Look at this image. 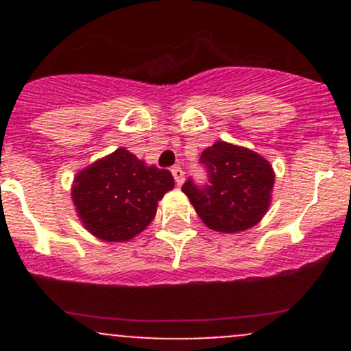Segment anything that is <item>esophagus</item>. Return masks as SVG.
Wrapping results in <instances>:
<instances>
[{
	"instance_id": "esophagus-1",
	"label": "esophagus",
	"mask_w": 351,
	"mask_h": 351,
	"mask_svg": "<svg viewBox=\"0 0 351 351\" xmlns=\"http://www.w3.org/2000/svg\"><path fill=\"white\" fill-rule=\"evenodd\" d=\"M171 175H173V178H175V182H176V185H182L183 183V176H185V173H183V169L180 168V166H173L171 168Z\"/></svg>"
}]
</instances>
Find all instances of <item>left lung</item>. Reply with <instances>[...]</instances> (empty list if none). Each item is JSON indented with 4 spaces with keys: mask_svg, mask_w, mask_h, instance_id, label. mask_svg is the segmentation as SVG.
<instances>
[{
    "mask_svg": "<svg viewBox=\"0 0 351 351\" xmlns=\"http://www.w3.org/2000/svg\"><path fill=\"white\" fill-rule=\"evenodd\" d=\"M207 182L190 176L182 190L207 228L241 232L253 228L268 210L275 175L270 162L246 147L215 143L200 156Z\"/></svg>",
    "mask_w": 351,
    "mask_h": 351,
    "instance_id": "8db88e82",
    "label": "left lung"
}]
</instances>
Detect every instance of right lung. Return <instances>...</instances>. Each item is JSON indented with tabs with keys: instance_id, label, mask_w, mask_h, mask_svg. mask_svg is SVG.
<instances>
[{
	"instance_id": "right-lung-1",
	"label": "right lung",
	"mask_w": 351,
	"mask_h": 351,
	"mask_svg": "<svg viewBox=\"0 0 351 351\" xmlns=\"http://www.w3.org/2000/svg\"><path fill=\"white\" fill-rule=\"evenodd\" d=\"M173 185L168 169L146 166L129 151L117 149L77 173L71 195L91 234L120 243L151 224L158 200Z\"/></svg>"
}]
</instances>
